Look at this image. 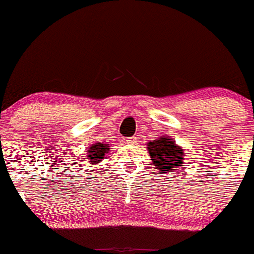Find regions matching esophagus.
Wrapping results in <instances>:
<instances>
[{"mask_svg":"<svg viewBox=\"0 0 254 254\" xmlns=\"http://www.w3.org/2000/svg\"><path fill=\"white\" fill-rule=\"evenodd\" d=\"M124 143L127 144H135L136 143V137H127V138L123 139Z\"/></svg>","mask_w":254,"mask_h":254,"instance_id":"1","label":"esophagus"}]
</instances>
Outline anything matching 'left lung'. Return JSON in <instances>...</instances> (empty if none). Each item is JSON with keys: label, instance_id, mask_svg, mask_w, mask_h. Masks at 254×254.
<instances>
[{"label": "left lung", "instance_id": "obj_1", "mask_svg": "<svg viewBox=\"0 0 254 254\" xmlns=\"http://www.w3.org/2000/svg\"><path fill=\"white\" fill-rule=\"evenodd\" d=\"M147 149L155 170L159 171L160 174L178 172L186 159L185 151L178 147L176 141L168 136H161L155 141L149 142Z\"/></svg>", "mask_w": 254, "mask_h": 254}]
</instances>
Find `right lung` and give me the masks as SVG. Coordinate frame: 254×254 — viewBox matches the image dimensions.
I'll use <instances>...</instances> for the list:
<instances>
[{"instance_id":"add662e5","label":"right lung","mask_w":254,"mask_h":254,"mask_svg":"<svg viewBox=\"0 0 254 254\" xmlns=\"http://www.w3.org/2000/svg\"><path fill=\"white\" fill-rule=\"evenodd\" d=\"M110 144H105V143H98L90 145L88 148V151H87V159H88V164H99V162L103 160V157L105 156V154L110 150Z\"/></svg>"}]
</instances>
